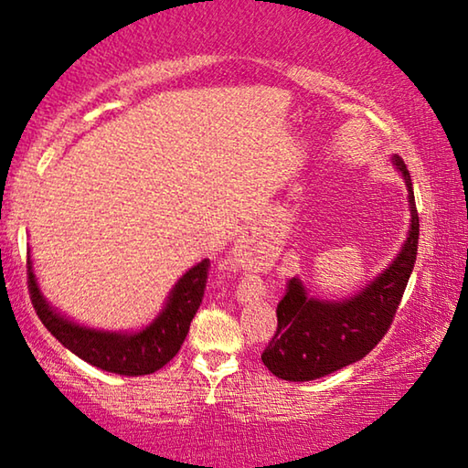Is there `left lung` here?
I'll use <instances>...</instances> for the list:
<instances>
[{"label": "left lung", "instance_id": "8db88e82", "mask_svg": "<svg viewBox=\"0 0 468 468\" xmlns=\"http://www.w3.org/2000/svg\"><path fill=\"white\" fill-rule=\"evenodd\" d=\"M409 189L410 227L407 241L366 289L343 301L307 295L303 282L291 279L287 292L276 305L279 326L264 348L262 361L276 378L287 382H310L359 361L390 328L413 272L419 243V215L413 181L405 161L392 156Z\"/></svg>", "mask_w": 468, "mask_h": 468}]
</instances>
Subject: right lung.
<instances>
[{
    "label": "right lung",
    "instance_id": "add662e5",
    "mask_svg": "<svg viewBox=\"0 0 468 468\" xmlns=\"http://www.w3.org/2000/svg\"><path fill=\"white\" fill-rule=\"evenodd\" d=\"M210 260L189 268L171 289L156 318L138 332H109L80 326L47 303L28 256V291L45 328L90 366L120 376H148L176 357L202 303Z\"/></svg>",
    "mask_w": 468,
    "mask_h": 468
}]
</instances>
